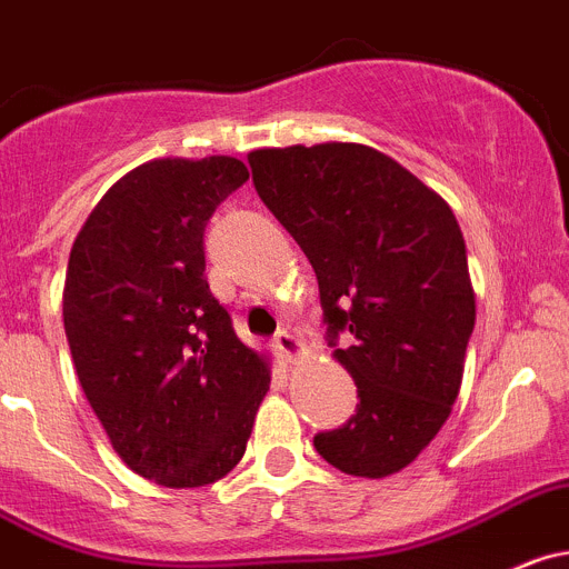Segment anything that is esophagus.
Returning <instances> with one entry per match:
<instances>
[{
    "label": "esophagus",
    "instance_id": "34e87169",
    "mask_svg": "<svg viewBox=\"0 0 569 569\" xmlns=\"http://www.w3.org/2000/svg\"><path fill=\"white\" fill-rule=\"evenodd\" d=\"M273 346H276V351L281 355V360H288V362L299 360V357L305 355V343H301L293 332H288V329H281V332L276 335Z\"/></svg>",
    "mask_w": 569,
    "mask_h": 569
}]
</instances>
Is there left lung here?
<instances>
[{"label": "left lung", "instance_id": "8db88e82", "mask_svg": "<svg viewBox=\"0 0 569 569\" xmlns=\"http://www.w3.org/2000/svg\"><path fill=\"white\" fill-rule=\"evenodd\" d=\"M264 207L310 259L332 357L357 386V413L318 432V456L355 478L413 463L452 413L475 329L467 246L450 203L369 144L248 153Z\"/></svg>", "mask_w": 569, "mask_h": 569}]
</instances>
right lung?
I'll list each match as a JSON object with an SVG mask.
<instances>
[{
    "instance_id": "1",
    "label": "right lung",
    "mask_w": 569,
    "mask_h": 569,
    "mask_svg": "<svg viewBox=\"0 0 569 569\" xmlns=\"http://www.w3.org/2000/svg\"><path fill=\"white\" fill-rule=\"evenodd\" d=\"M248 181L234 156L126 172L74 237L63 329L80 388L126 467L167 489L246 456L270 357L237 338L203 276V229Z\"/></svg>"
}]
</instances>
